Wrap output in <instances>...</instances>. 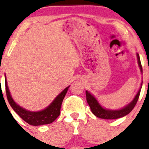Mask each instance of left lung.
Returning <instances> with one entry per match:
<instances>
[{"label": "left lung", "instance_id": "obj_1", "mask_svg": "<svg viewBox=\"0 0 149 149\" xmlns=\"http://www.w3.org/2000/svg\"><path fill=\"white\" fill-rule=\"evenodd\" d=\"M136 56L137 59H138L139 66L140 70H141L142 73V66L139 54H136ZM141 89V88H140L139 91L137 93V94L136 95L134 98L133 100H132L130 104H127V106H125V107H123V108H122L121 109H118V110H111V109L103 108V107L99 104V102H97L95 97L93 95H92L89 92H88L87 91H86V100H87L88 104H89L90 107H91V111H92L93 113L94 114L96 117L101 119H105V120H115V119H118L120 118V117H125V116L128 114L131 111L134 109L136 104L137 101H138Z\"/></svg>", "mask_w": 149, "mask_h": 149}]
</instances>
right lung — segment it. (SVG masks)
Listing matches in <instances>:
<instances>
[{
	"label": "right lung",
	"instance_id": "1",
	"mask_svg": "<svg viewBox=\"0 0 149 149\" xmlns=\"http://www.w3.org/2000/svg\"><path fill=\"white\" fill-rule=\"evenodd\" d=\"M5 82H6V95H7L8 100L12 108L24 122L28 123L29 125L33 126L51 124L56 120L59 116L62 102H63V100L68 91V88L70 87L69 86L65 88L59 95H58V96L54 100L53 102L47 108L42 111H39V112H31V111H28L22 108L15 102L13 99L11 97L9 89H8L6 78L5 79Z\"/></svg>",
	"mask_w": 149,
	"mask_h": 149
}]
</instances>
